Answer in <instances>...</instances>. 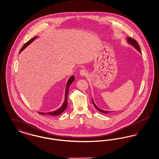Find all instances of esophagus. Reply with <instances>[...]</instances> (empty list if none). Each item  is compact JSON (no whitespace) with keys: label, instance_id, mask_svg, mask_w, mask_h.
Listing matches in <instances>:
<instances>
[{"label":"esophagus","instance_id":"1","mask_svg":"<svg viewBox=\"0 0 159 159\" xmlns=\"http://www.w3.org/2000/svg\"><path fill=\"white\" fill-rule=\"evenodd\" d=\"M80 75L82 76H88V71L84 69H82L80 71Z\"/></svg>","mask_w":159,"mask_h":159}]
</instances>
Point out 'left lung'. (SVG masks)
I'll list each match as a JSON object with an SVG mask.
<instances>
[{
	"instance_id": "left-lung-1",
	"label": "left lung",
	"mask_w": 159,
	"mask_h": 159,
	"mask_svg": "<svg viewBox=\"0 0 159 159\" xmlns=\"http://www.w3.org/2000/svg\"><path fill=\"white\" fill-rule=\"evenodd\" d=\"M127 41H128V42L129 43H130L131 45L133 46L135 48H136V49H137V50H138L140 53H141V49H140V47H139V45H138V42H136V40L134 39L133 38H129H129H127ZM92 101L93 105L94 106L95 108L97 110H98V111H99L100 112H102V113L105 114L108 113L110 112V111H104V110H101V109L99 108L97 106H96V105H95V104L94 103L93 99H92Z\"/></svg>"
}]
</instances>
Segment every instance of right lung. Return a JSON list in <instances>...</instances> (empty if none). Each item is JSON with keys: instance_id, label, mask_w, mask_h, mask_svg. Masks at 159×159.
Returning <instances> with one entry per match:
<instances>
[{"instance_id": "obj_1", "label": "right lung", "mask_w": 159, "mask_h": 159, "mask_svg": "<svg viewBox=\"0 0 159 159\" xmlns=\"http://www.w3.org/2000/svg\"><path fill=\"white\" fill-rule=\"evenodd\" d=\"M36 39V37H34L30 39V40H29L27 43H25L23 47L21 48L20 53L23 51L24 48H25L27 46L29 45L30 43H31L34 40H35ZM75 77L74 76H71L70 77V79H68V82L67 83V86H66V93H65V100L64 102L63 103V104L61 107L60 108H58V110H57L56 111H54L52 112H50V113H39L40 114H48V115H51V116H57V115H60V114L62 113L67 108V96L68 94V89H69V87L71 85V84L73 83L75 80Z\"/></svg>"}]
</instances>
